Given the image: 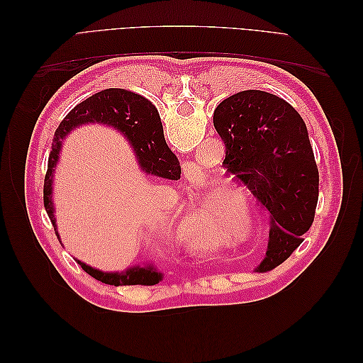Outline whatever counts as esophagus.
I'll return each instance as SVG.
<instances>
[{"instance_id": "obj_1", "label": "esophagus", "mask_w": 363, "mask_h": 363, "mask_svg": "<svg viewBox=\"0 0 363 363\" xmlns=\"http://www.w3.org/2000/svg\"><path fill=\"white\" fill-rule=\"evenodd\" d=\"M183 167H184L183 169H184V172H186V174H194V172L196 171V169H195V167H194V164H191V163H184Z\"/></svg>"}]
</instances>
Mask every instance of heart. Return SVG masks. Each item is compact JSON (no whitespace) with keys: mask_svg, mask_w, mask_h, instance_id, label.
Returning <instances> with one entry per match:
<instances>
[{"mask_svg":"<svg viewBox=\"0 0 363 363\" xmlns=\"http://www.w3.org/2000/svg\"><path fill=\"white\" fill-rule=\"evenodd\" d=\"M224 195L213 189L208 183V189L203 196H192L186 203L180 219V235L192 248L212 247L215 239V227L219 228L218 218L224 211Z\"/></svg>","mask_w":363,"mask_h":363,"instance_id":"heart-1","label":"heart"}]
</instances>
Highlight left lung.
Returning a JSON list of instances; mask_svg holds the SVG:
<instances>
[{"mask_svg":"<svg viewBox=\"0 0 363 363\" xmlns=\"http://www.w3.org/2000/svg\"><path fill=\"white\" fill-rule=\"evenodd\" d=\"M213 125L224 140L227 171L269 216L267 257L259 269L276 268L303 242L320 194L304 121L277 95L242 91L219 103Z\"/></svg>","mask_w":363,"mask_h":363,"instance_id":"8db88e82","label":"left lung"}]
</instances>
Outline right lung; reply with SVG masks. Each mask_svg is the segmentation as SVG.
I'll list each match as a JSON object with an SVG mask.
<instances>
[{"mask_svg":"<svg viewBox=\"0 0 363 363\" xmlns=\"http://www.w3.org/2000/svg\"><path fill=\"white\" fill-rule=\"evenodd\" d=\"M98 123L111 125L119 130L133 145L136 156L139 159L140 168L147 174L157 175L162 179L179 180L180 179V163L177 156L168 148L163 136V127L157 108L145 96L130 92L125 89H104L84 101L77 104L72 111L63 118L60 125L54 133L52 147L48 157V169L43 182V206L51 219V224L56 230V218H54L52 207V174L59 160V152L62 147V139L69 131L82 124ZM80 267L92 276L106 284L115 286H130V284H142L151 286L162 280V274L157 272L151 265L145 268H130L125 272H103L86 263L77 260Z\"/></svg>","mask_w":363,"mask_h":363,"instance_id":"1","label":"right lung"}]
</instances>
